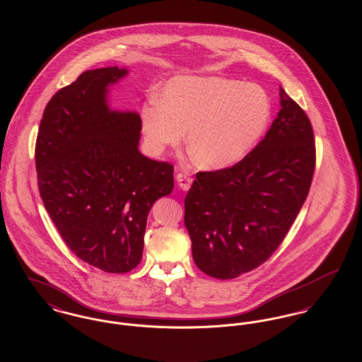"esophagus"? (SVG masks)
I'll use <instances>...</instances> for the list:
<instances>
[{
    "label": "esophagus",
    "mask_w": 362,
    "mask_h": 362,
    "mask_svg": "<svg viewBox=\"0 0 362 362\" xmlns=\"http://www.w3.org/2000/svg\"><path fill=\"white\" fill-rule=\"evenodd\" d=\"M192 182H193V180L190 178L188 174H184V173H178V174H177V184H178V187H180L181 189H189Z\"/></svg>",
    "instance_id": "1"
}]
</instances>
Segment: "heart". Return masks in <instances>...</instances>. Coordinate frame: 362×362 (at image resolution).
I'll return each instance as SVG.
<instances>
[{
    "label": "heart",
    "mask_w": 362,
    "mask_h": 362,
    "mask_svg": "<svg viewBox=\"0 0 362 362\" xmlns=\"http://www.w3.org/2000/svg\"><path fill=\"white\" fill-rule=\"evenodd\" d=\"M148 148H177L188 132V151L202 169H226L247 156L266 132L271 100L252 83L219 76L172 78L140 110Z\"/></svg>",
    "instance_id": "b5f03b06"
}]
</instances>
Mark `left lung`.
I'll use <instances>...</instances> for the list:
<instances>
[{"label":"left lung","mask_w":362,"mask_h":362,"mask_svg":"<svg viewBox=\"0 0 362 362\" xmlns=\"http://www.w3.org/2000/svg\"><path fill=\"white\" fill-rule=\"evenodd\" d=\"M315 165L310 121L281 88V110L264 139L234 166L196 174L184 218L196 266L216 279L262 266L303 207Z\"/></svg>","instance_id":"1"}]
</instances>
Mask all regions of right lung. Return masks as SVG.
Here are the masks:
<instances>
[{
	"label": "right lung",
	"instance_id": "1",
	"mask_svg": "<svg viewBox=\"0 0 362 362\" xmlns=\"http://www.w3.org/2000/svg\"><path fill=\"white\" fill-rule=\"evenodd\" d=\"M127 74L87 71L61 88L35 144L39 193L58 233L78 259L110 274L140 263L147 215L174 187L173 165L137 148L140 115L107 106V87Z\"/></svg>",
	"mask_w": 362,
	"mask_h": 362
}]
</instances>
